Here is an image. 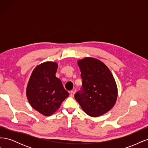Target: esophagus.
<instances>
[{
  "instance_id": "34e87169",
  "label": "esophagus",
  "mask_w": 148,
  "mask_h": 148,
  "mask_svg": "<svg viewBox=\"0 0 148 148\" xmlns=\"http://www.w3.org/2000/svg\"><path fill=\"white\" fill-rule=\"evenodd\" d=\"M75 90L70 91V96L71 97H73L74 95H75Z\"/></svg>"
}]
</instances>
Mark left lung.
Segmentation results:
<instances>
[{
	"mask_svg": "<svg viewBox=\"0 0 148 148\" xmlns=\"http://www.w3.org/2000/svg\"><path fill=\"white\" fill-rule=\"evenodd\" d=\"M82 86L75 99L86 113L97 117L109 111L117 98V88L111 71L103 62L91 57L78 61Z\"/></svg>",
	"mask_w": 148,
	"mask_h": 148,
	"instance_id": "obj_1",
	"label": "left lung"
}]
</instances>
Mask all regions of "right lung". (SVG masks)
Segmentation results:
<instances>
[{"label":"right lung","instance_id":"1","mask_svg":"<svg viewBox=\"0 0 148 148\" xmlns=\"http://www.w3.org/2000/svg\"><path fill=\"white\" fill-rule=\"evenodd\" d=\"M58 65L46 62L33 71L26 88V96L33 109L45 116L52 115L69 93L56 77Z\"/></svg>","mask_w":148,"mask_h":148}]
</instances>
